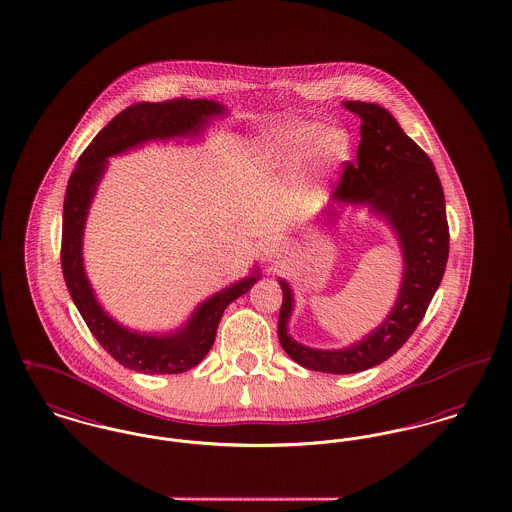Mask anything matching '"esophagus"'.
<instances>
[{"mask_svg": "<svg viewBox=\"0 0 512 512\" xmlns=\"http://www.w3.org/2000/svg\"><path fill=\"white\" fill-rule=\"evenodd\" d=\"M278 255H280V245H278V243H269V245L265 247V257H267L269 261H274Z\"/></svg>", "mask_w": 512, "mask_h": 512, "instance_id": "esophagus-1", "label": "esophagus"}]
</instances>
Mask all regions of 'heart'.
Masks as SVG:
<instances>
[{
  "label": "heart",
  "instance_id": "1",
  "mask_svg": "<svg viewBox=\"0 0 512 512\" xmlns=\"http://www.w3.org/2000/svg\"><path fill=\"white\" fill-rule=\"evenodd\" d=\"M350 151L348 135L340 129H323L317 123L300 121L278 127L267 135L261 152L278 166H303L313 174H327L336 164L346 160Z\"/></svg>",
  "mask_w": 512,
  "mask_h": 512
}]
</instances>
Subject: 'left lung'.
I'll return each mask as SVG.
<instances>
[{
    "label": "left lung",
    "instance_id": "8db88e82",
    "mask_svg": "<svg viewBox=\"0 0 512 512\" xmlns=\"http://www.w3.org/2000/svg\"><path fill=\"white\" fill-rule=\"evenodd\" d=\"M342 106L360 118L361 141L358 158L354 164L346 162L332 199L336 205H365L385 218L400 243L404 271L387 319L340 350L309 348L288 334L294 294L286 280H278L282 288L278 340L284 352L305 369L334 375L375 367L404 346L433 300L449 259L445 195L431 158L383 106L360 100H346ZM336 216L331 207L325 220L334 222Z\"/></svg>",
    "mask_w": 512,
    "mask_h": 512
}]
</instances>
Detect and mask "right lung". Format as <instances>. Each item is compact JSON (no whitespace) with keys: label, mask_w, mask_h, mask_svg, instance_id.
Returning a JSON list of instances; mask_svg holds the SVG:
<instances>
[{"label":"right lung","mask_w":512,"mask_h":512,"mask_svg":"<svg viewBox=\"0 0 512 512\" xmlns=\"http://www.w3.org/2000/svg\"><path fill=\"white\" fill-rule=\"evenodd\" d=\"M224 114L226 108L222 104L205 98L133 104L92 139L67 183L61 228V271L67 290L98 344L133 371L174 375L199 365L214 344L224 309L247 294L261 274L255 267L249 276L207 298L178 331L143 334L125 329L96 300L83 265V234L92 197L110 156L137 149L149 141L199 137L212 118Z\"/></svg>","instance_id":"obj_1"}]
</instances>
